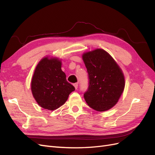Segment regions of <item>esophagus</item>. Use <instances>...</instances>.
Listing matches in <instances>:
<instances>
[{"label":"esophagus","mask_w":155,"mask_h":155,"mask_svg":"<svg viewBox=\"0 0 155 155\" xmlns=\"http://www.w3.org/2000/svg\"><path fill=\"white\" fill-rule=\"evenodd\" d=\"M74 86L75 88L77 89V88H78V83H74Z\"/></svg>","instance_id":"obj_1"}]
</instances>
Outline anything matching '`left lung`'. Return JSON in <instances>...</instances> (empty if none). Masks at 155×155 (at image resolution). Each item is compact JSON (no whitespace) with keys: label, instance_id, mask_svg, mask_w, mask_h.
I'll use <instances>...</instances> for the list:
<instances>
[{"label":"left lung","instance_id":"left-lung-1","mask_svg":"<svg viewBox=\"0 0 155 155\" xmlns=\"http://www.w3.org/2000/svg\"><path fill=\"white\" fill-rule=\"evenodd\" d=\"M87 70L88 87L84 94L88 105L104 112L118 101L125 87L124 74L111 55L103 49L83 54Z\"/></svg>","mask_w":155,"mask_h":155}]
</instances>
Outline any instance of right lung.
<instances>
[{
	"label": "right lung",
	"mask_w": 155,
	"mask_h": 155,
	"mask_svg": "<svg viewBox=\"0 0 155 155\" xmlns=\"http://www.w3.org/2000/svg\"><path fill=\"white\" fill-rule=\"evenodd\" d=\"M31 92L39 105L54 110L63 105L74 87L66 79L58 58L42 59L37 65L31 83Z\"/></svg>",
	"instance_id": "obj_1"
}]
</instances>
